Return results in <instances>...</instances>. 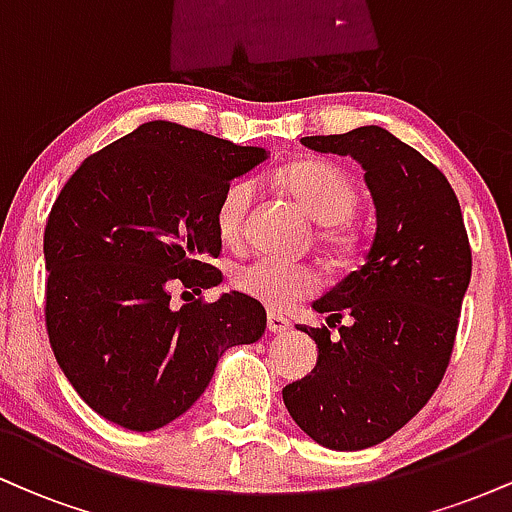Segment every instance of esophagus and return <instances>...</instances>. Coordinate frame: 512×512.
Masks as SVG:
<instances>
[{
    "instance_id": "esophagus-1",
    "label": "esophagus",
    "mask_w": 512,
    "mask_h": 512,
    "mask_svg": "<svg viewBox=\"0 0 512 512\" xmlns=\"http://www.w3.org/2000/svg\"><path fill=\"white\" fill-rule=\"evenodd\" d=\"M291 327V322L286 320V317H281V315H276V313H269L267 315V330L272 332V334H284L286 330H289Z\"/></svg>"
}]
</instances>
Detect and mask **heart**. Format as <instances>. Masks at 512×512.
Wrapping results in <instances>:
<instances>
[{"label":"heart","mask_w":512,"mask_h":512,"mask_svg":"<svg viewBox=\"0 0 512 512\" xmlns=\"http://www.w3.org/2000/svg\"><path fill=\"white\" fill-rule=\"evenodd\" d=\"M272 180L289 195L303 214L317 226H325L322 240L332 250L351 248L354 236L346 228V216L356 207V182L346 170L322 158H301L279 168ZM255 202V185L250 180H236L223 192L216 209V228L223 243H238L243 236L245 219ZM317 279L308 267L286 264L269 257H257L233 272V286L252 301L272 310H286L315 289Z\"/></svg>","instance_id":"obj_1"}]
</instances>
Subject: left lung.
Segmentation results:
<instances>
[{
  "label": "left lung",
  "instance_id": "left-lung-1",
  "mask_svg": "<svg viewBox=\"0 0 512 512\" xmlns=\"http://www.w3.org/2000/svg\"><path fill=\"white\" fill-rule=\"evenodd\" d=\"M301 142L361 163L375 236L361 267L313 303L327 327L298 325L317 344V363L281 395L322 448L363 450L419 414L443 380L472 250L450 182L395 134L366 125ZM330 326L340 334L330 338Z\"/></svg>",
  "mask_w": 512,
  "mask_h": 512
}]
</instances>
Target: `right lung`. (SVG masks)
I'll return each instance as SVG.
<instances>
[{
  "mask_svg": "<svg viewBox=\"0 0 512 512\" xmlns=\"http://www.w3.org/2000/svg\"><path fill=\"white\" fill-rule=\"evenodd\" d=\"M178 122L151 120L88 156L45 226V322L81 399L129 431H156L202 397L226 349L264 334L267 313L231 291L170 305V286L211 289L221 272L216 209L267 161Z\"/></svg>",
  "mask_w": 512,
  "mask_h": 512,
  "instance_id": "obj_1",
  "label": "right lung"
}]
</instances>
